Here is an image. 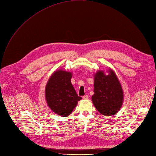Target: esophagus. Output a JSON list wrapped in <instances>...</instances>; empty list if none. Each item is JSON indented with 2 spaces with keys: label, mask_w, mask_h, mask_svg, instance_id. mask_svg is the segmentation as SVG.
Returning a JSON list of instances; mask_svg holds the SVG:
<instances>
[{
  "label": "esophagus",
  "mask_w": 156,
  "mask_h": 156,
  "mask_svg": "<svg viewBox=\"0 0 156 156\" xmlns=\"http://www.w3.org/2000/svg\"><path fill=\"white\" fill-rule=\"evenodd\" d=\"M83 98L84 100H87V99H88V95H84V96L83 97Z\"/></svg>",
  "instance_id": "esophagus-1"
}]
</instances>
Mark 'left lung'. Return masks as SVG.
<instances>
[{"label": "left lung", "instance_id": "8db88e82", "mask_svg": "<svg viewBox=\"0 0 156 156\" xmlns=\"http://www.w3.org/2000/svg\"><path fill=\"white\" fill-rule=\"evenodd\" d=\"M94 94L92 102L97 111L109 116L115 115L122 107L123 93L122 86L115 72L109 69V74L98 71L94 78Z\"/></svg>", "mask_w": 156, "mask_h": 156}]
</instances>
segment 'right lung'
Listing matches in <instances>:
<instances>
[{
    "instance_id": "obj_1",
    "label": "right lung",
    "mask_w": 156,
    "mask_h": 156,
    "mask_svg": "<svg viewBox=\"0 0 156 156\" xmlns=\"http://www.w3.org/2000/svg\"><path fill=\"white\" fill-rule=\"evenodd\" d=\"M72 73L59 70L48 79L45 98L48 107L61 116L70 115L82 98L79 97L71 83Z\"/></svg>"
}]
</instances>
